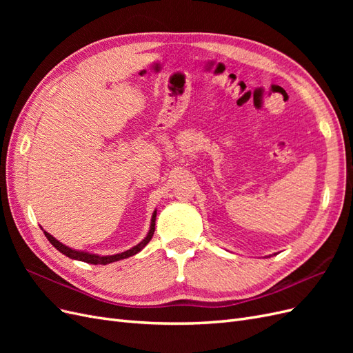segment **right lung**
Instances as JSON below:
<instances>
[{
	"instance_id": "right-lung-1",
	"label": "right lung",
	"mask_w": 353,
	"mask_h": 353,
	"mask_svg": "<svg viewBox=\"0 0 353 353\" xmlns=\"http://www.w3.org/2000/svg\"><path fill=\"white\" fill-rule=\"evenodd\" d=\"M156 210L153 212V216H152V222H150V230H148L147 236L143 239V241L138 243L137 245H134V248H131L130 250L126 252H122V253H116V254H110V256H100V254H95V253H90V252H82V250H74V249H70L68 248V245H65L63 243H60L59 240H56L54 237L51 236V234H48L47 231H44L46 237L48 239V241L54 245V248L63 253L66 254L68 258L70 259H74V261H82V262H87V263H92V265H108V263H112V262H116V261H121V259H126L130 258V256H134L137 254L138 252H141L147 243L152 240L153 234H154V225H156Z\"/></svg>"
}]
</instances>
